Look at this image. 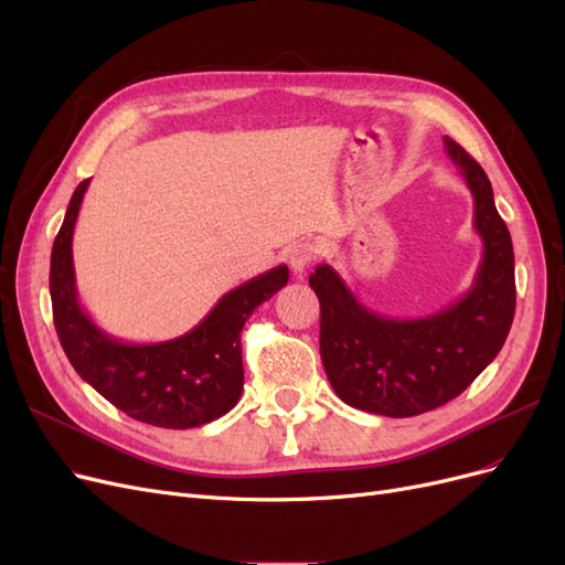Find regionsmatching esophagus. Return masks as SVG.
I'll use <instances>...</instances> for the list:
<instances>
[{
  "mask_svg": "<svg viewBox=\"0 0 565 565\" xmlns=\"http://www.w3.org/2000/svg\"><path fill=\"white\" fill-rule=\"evenodd\" d=\"M313 259H316V247L311 243H297L289 247L287 264L297 273V276H301V273L311 266Z\"/></svg>",
  "mask_w": 565,
  "mask_h": 565,
  "instance_id": "obj_1",
  "label": "esophagus"
}]
</instances>
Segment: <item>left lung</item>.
Here are the masks:
<instances>
[{"label":"left lung","instance_id":"obj_1","mask_svg":"<svg viewBox=\"0 0 565 565\" xmlns=\"http://www.w3.org/2000/svg\"><path fill=\"white\" fill-rule=\"evenodd\" d=\"M473 195V228L483 241L469 292L415 320L370 311L330 264L309 285L320 301V358L337 396L384 417H415L457 398L504 347L516 309L514 247L492 185L469 152L443 139Z\"/></svg>","mask_w":565,"mask_h":565}]
</instances>
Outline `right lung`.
I'll use <instances>...</instances> for the list:
<instances>
[{"instance_id": "add662e5", "label": "right lung", "mask_w": 565, "mask_h": 565, "mask_svg": "<svg viewBox=\"0 0 565 565\" xmlns=\"http://www.w3.org/2000/svg\"><path fill=\"white\" fill-rule=\"evenodd\" d=\"M89 181H82L67 204L51 249L49 292L61 347L79 377L129 417L193 429L235 407L243 393L241 332L256 306L287 285V266L237 285L191 332L158 344H127L104 332L77 299L73 233Z\"/></svg>"}]
</instances>
